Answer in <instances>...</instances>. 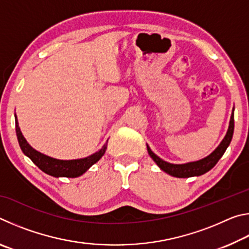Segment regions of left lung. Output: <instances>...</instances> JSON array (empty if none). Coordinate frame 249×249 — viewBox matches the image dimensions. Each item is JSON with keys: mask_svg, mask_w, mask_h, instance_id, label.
Returning <instances> with one entry per match:
<instances>
[{"mask_svg": "<svg viewBox=\"0 0 249 249\" xmlns=\"http://www.w3.org/2000/svg\"><path fill=\"white\" fill-rule=\"evenodd\" d=\"M234 109L235 107L231 109L229 129H227L225 137L223 138L221 144L214 149V151H212V153L209 156H206V157L200 160H196V161H191L187 163H170L165 161V160H162L161 158H159L157 155L151 151L149 146L147 145V150H148L149 156L153 158L154 161L157 163V166L160 169L165 171L168 175L176 177V178H190V177H199L204 175L205 172L210 171L216 165L218 160H220L222 156L224 155L227 147L231 144V137H233L234 133Z\"/></svg>", "mask_w": 249, "mask_h": 249, "instance_id": "obj_1", "label": "left lung"}]
</instances>
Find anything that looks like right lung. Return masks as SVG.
Wrapping results in <instances>:
<instances>
[{
  "instance_id": "add662e5",
  "label": "right lung",
  "mask_w": 249,
  "mask_h": 249,
  "mask_svg": "<svg viewBox=\"0 0 249 249\" xmlns=\"http://www.w3.org/2000/svg\"><path fill=\"white\" fill-rule=\"evenodd\" d=\"M15 128H16V135H18V141L20 149L26 155L27 157L35 163V165L39 168L41 171L49 176L56 177H67V178H77V177L82 176L89 168L98 162L99 160L102 158V156L105 154V150L107 148V142L103 145L102 148L99 151L88 156L86 158L80 159H72V160H60L56 159L49 156H46L44 154L39 153L36 149L28 144L27 141L25 140L23 136L20 128L18 126V116L15 114Z\"/></svg>"
}]
</instances>
